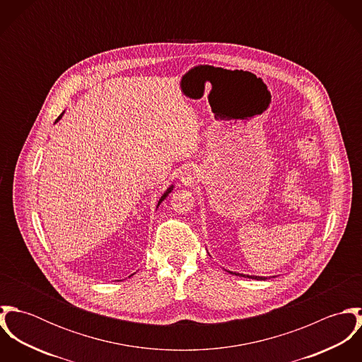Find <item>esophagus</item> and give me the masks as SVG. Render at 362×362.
<instances>
[{"mask_svg":"<svg viewBox=\"0 0 362 362\" xmlns=\"http://www.w3.org/2000/svg\"><path fill=\"white\" fill-rule=\"evenodd\" d=\"M181 181H182V184H184V185H191V184H194V177H192V173H191V171H188V173L182 174V178H181Z\"/></svg>","mask_w":362,"mask_h":362,"instance_id":"obj_1","label":"esophagus"}]
</instances>
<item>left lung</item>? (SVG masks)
<instances>
[{"instance_id": "left-lung-1", "label": "left lung", "mask_w": 362, "mask_h": 362, "mask_svg": "<svg viewBox=\"0 0 362 362\" xmlns=\"http://www.w3.org/2000/svg\"><path fill=\"white\" fill-rule=\"evenodd\" d=\"M226 272H228L231 274H235V276H240V277H248V279H255V280H266V277H263V276H250V274H243V273H237V272H231V270H226Z\"/></svg>"}]
</instances>
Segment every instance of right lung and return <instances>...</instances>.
Listing matches in <instances>:
<instances>
[{
  "mask_svg": "<svg viewBox=\"0 0 362 362\" xmlns=\"http://www.w3.org/2000/svg\"><path fill=\"white\" fill-rule=\"evenodd\" d=\"M64 112H65V111H62V112H61V114H59V117H58V118H57V119H55V122H58V121H59V119H61V118H62V115H64ZM173 189H174V185H173V184H171V185H170V187H168V188H167V189H165V192H164V194H163V195H161V198H160V199H158V202H157V206H156V207L160 206V204H161V202H163V201H164V199H165V198H167V197H168V195H170V194H171V192H173ZM131 276H132V274H131Z\"/></svg>",
  "mask_w": 362,
  "mask_h": 362,
  "instance_id": "obj_1",
  "label": "right lung"
}]
</instances>
